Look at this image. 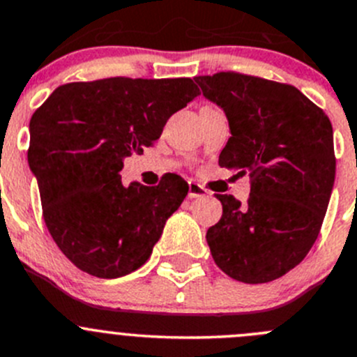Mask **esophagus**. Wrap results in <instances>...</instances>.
Here are the masks:
<instances>
[{
    "mask_svg": "<svg viewBox=\"0 0 357 357\" xmlns=\"http://www.w3.org/2000/svg\"><path fill=\"white\" fill-rule=\"evenodd\" d=\"M208 195V190L202 188L199 183H188V197L190 199H201Z\"/></svg>",
    "mask_w": 357,
    "mask_h": 357,
    "instance_id": "1",
    "label": "esophagus"
}]
</instances>
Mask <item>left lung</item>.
Wrapping results in <instances>:
<instances>
[{"label": "left lung", "instance_id": "obj_1", "mask_svg": "<svg viewBox=\"0 0 357 357\" xmlns=\"http://www.w3.org/2000/svg\"><path fill=\"white\" fill-rule=\"evenodd\" d=\"M195 82L227 116L220 167L252 178L246 204L216 195L224 213L206 241L231 278L273 282L306 257L321 231L335 185L331 121L294 86L234 72Z\"/></svg>", "mask_w": 357, "mask_h": 357}]
</instances>
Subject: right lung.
<instances>
[{
    "mask_svg": "<svg viewBox=\"0 0 357 357\" xmlns=\"http://www.w3.org/2000/svg\"><path fill=\"white\" fill-rule=\"evenodd\" d=\"M197 95L192 79L111 77L59 86L33 114L28 163L43 220L79 269L119 278L148 261L188 183L169 174L123 186L119 171Z\"/></svg>",
    "mask_w": 357,
    "mask_h": 357,
    "instance_id": "1",
    "label": "right lung"
}]
</instances>
